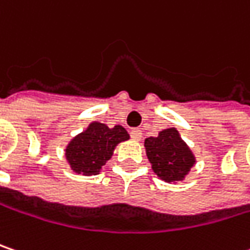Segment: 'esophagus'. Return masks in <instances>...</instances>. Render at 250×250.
Returning a JSON list of instances; mask_svg holds the SVG:
<instances>
[{"label": "esophagus", "mask_w": 250, "mask_h": 250, "mask_svg": "<svg viewBox=\"0 0 250 250\" xmlns=\"http://www.w3.org/2000/svg\"><path fill=\"white\" fill-rule=\"evenodd\" d=\"M130 136H131V139L133 140L140 141L141 137H143V133H141V130H139V128H133V130L130 131Z\"/></svg>", "instance_id": "1"}]
</instances>
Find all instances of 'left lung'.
<instances>
[{"label":"left lung","instance_id":"left-lung-1","mask_svg":"<svg viewBox=\"0 0 250 250\" xmlns=\"http://www.w3.org/2000/svg\"><path fill=\"white\" fill-rule=\"evenodd\" d=\"M146 154L157 177L168 184L181 183L195 166V155L175 127L144 140Z\"/></svg>","mask_w":250,"mask_h":250}]
</instances>
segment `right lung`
Instances as JSON below:
<instances>
[{"instance_id":"add662e5","label":"right lung","mask_w":250,"mask_h":250,"mask_svg":"<svg viewBox=\"0 0 250 250\" xmlns=\"http://www.w3.org/2000/svg\"><path fill=\"white\" fill-rule=\"evenodd\" d=\"M130 139L123 125H109L92 122L82 133L67 143L65 158L75 174L97 175L111 158L117 144Z\"/></svg>"}]
</instances>
